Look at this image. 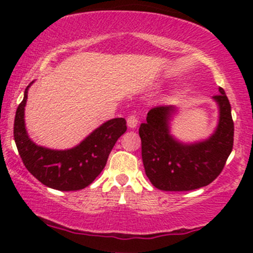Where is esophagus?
Listing matches in <instances>:
<instances>
[{
  "instance_id": "1",
  "label": "esophagus",
  "mask_w": 253,
  "mask_h": 253,
  "mask_svg": "<svg viewBox=\"0 0 253 253\" xmlns=\"http://www.w3.org/2000/svg\"><path fill=\"white\" fill-rule=\"evenodd\" d=\"M137 125H138V117L134 116V115H129V116L127 117V126H128L129 128H136Z\"/></svg>"
}]
</instances>
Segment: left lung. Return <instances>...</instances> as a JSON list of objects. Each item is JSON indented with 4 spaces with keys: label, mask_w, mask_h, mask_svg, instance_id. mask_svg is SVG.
I'll list each match as a JSON object with an SVG mask.
<instances>
[{
    "label": "left lung",
    "mask_w": 253,
    "mask_h": 253,
    "mask_svg": "<svg viewBox=\"0 0 253 253\" xmlns=\"http://www.w3.org/2000/svg\"><path fill=\"white\" fill-rule=\"evenodd\" d=\"M219 108L215 131L203 141L183 143L170 133L175 106H157L141 124L142 159L145 175L162 191H191L205 187L223 170L234 144L231 106L223 88L213 96Z\"/></svg>",
    "instance_id": "obj_1"
}]
</instances>
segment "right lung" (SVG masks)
<instances>
[{"label":"right lung","mask_w":253,"mask_h":253,"mask_svg":"<svg viewBox=\"0 0 253 253\" xmlns=\"http://www.w3.org/2000/svg\"><path fill=\"white\" fill-rule=\"evenodd\" d=\"M14 117V142L23 164L35 178L58 191H78L90 185L105 168L117 139L126 132V120H109L71 149L57 150L35 144L25 128L24 110L28 90Z\"/></svg>","instance_id":"obj_1"}]
</instances>
